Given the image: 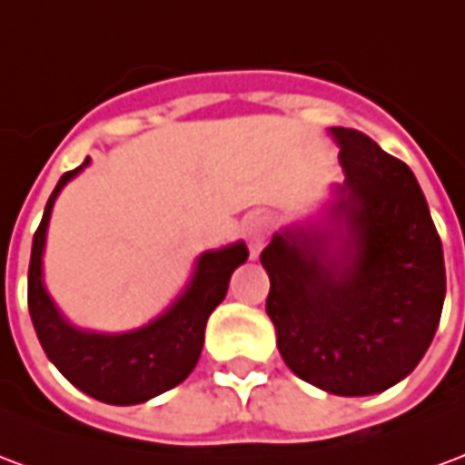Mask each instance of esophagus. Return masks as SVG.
I'll list each match as a JSON object with an SVG mask.
<instances>
[{
	"label": "esophagus",
	"instance_id": "1",
	"mask_svg": "<svg viewBox=\"0 0 465 465\" xmlns=\"http://www.w3.org/2000/svg\"><path fill=\"white\" fill-rule=\"evenodd\" d=\"M270 235V218L262 213H252L245 218V240L250 245L252 255H260V250L265 247V240Z\"/></svg>",
	"mask_w": 465,
	"mask_h": 465
}]
</instances>
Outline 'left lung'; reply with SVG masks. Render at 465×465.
<instances>
[{
	"mask_svg": "<svg viewBox=\"0 0 465 465\" xmlns=\"http://www.w3.org/2000/svg\"><path fill=\"white\" fill-rule=\"evenodd\" d=\"M344 183L320 218L274 232L260 262L267 314L294 374L337 396L381 394L431 344L443 297L441 237L411 168L354 128H330Z\"/></svg>",
	"mask_w": 465,
	"mask_h": 465,
	"instance_id": "obj_1",
	"label": "left lung"
}]
</instances>
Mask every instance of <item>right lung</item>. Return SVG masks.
I'll list each match as a JSON object with an SVG mask.
<instances>
[{"label":"right lung","instance_id":"right-lung-1","mask_svg":"<svg viewBox=\"0 0 465 465\" xmlns=\"http://www.w3.org/2000/svg\"><path fill=\"white\" fill-rule=\"evenodd\" d=\"M79 168L64 173L44 208L39 230L34 232L29 262V314L46 357L71 384L104 404L131 406L168 391L188 379L198 364L205 324L213 310L228 294L230 274L247 260V245L208 250L195 257L188 282L165 310L128 331H94L71 324L56 307L44 284V245L54 203L64 185L76 178Z\"/></svg>","mask_w":465,"mask_h":465}]
</instances>
